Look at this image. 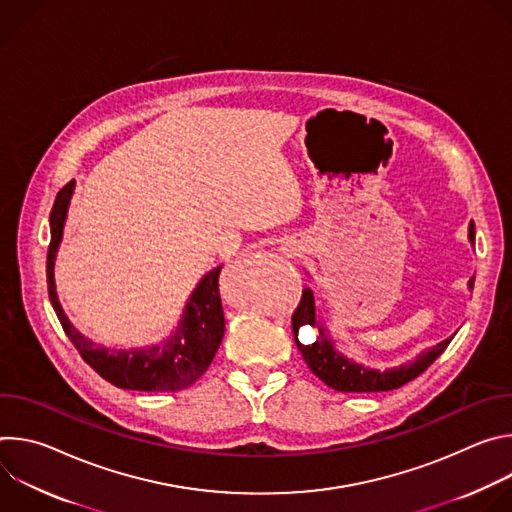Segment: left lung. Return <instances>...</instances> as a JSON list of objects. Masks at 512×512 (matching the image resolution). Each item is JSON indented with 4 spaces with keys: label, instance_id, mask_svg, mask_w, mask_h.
<instances>
[{
    "label": "left lung",
    "instance_id": "obj_1",
    "mask_svg": "<svg viewBox=\"0 0 512 512\" xmlns=\"http://www.w3.org/2000/svg\"><path fill=\"white\" fill-rule=\"evenodd\" d=\"M468 241L474 247L476 231L474 223L468 225ZM468 289H474V277L468 281ZM304 325H312L319 330V336L312 345H302L297 338L299 328ZM291 330H294L296 344L310 367V371L328 387L342 393H377V391H393L403 387L405 383L419 377L429 364L440 356L448 344L452 342L454 334L442 342H437L425 350H421L413 360H407L399 367L389 369H373L364 367L362 362H356L348 358L342 350H338L328 326L324 320L316 316V302H314V291L310 287L302 289V300L291 314Z\"/></svg>",
    "mask_w": 512,
    "mask_h": 512
}]
</instances>
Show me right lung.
<instances>
[{"mask_svg": "<svg viewBox=\"0 0 512 512\" xmlns=\"http://www.w3.org/2000/svg\"><path fill=\"white\" fill-rule=\"evenodd\" d=\"M72 192H75V180L56 194L50 212V247L46 261L48 296L66 336L89 367L119 389L170 393L190 387L210 367L225 336V314L221 296H218V273L223 265H216L202 275L186 300L176 330L162 342L127 350L99 346L72 326L56 294L54 263L62 243Z\"/></svg>", "mask_w": 512, "mask_h": 512, "instance_id": "add662e5", "label": "right lung"}]
</instances>
